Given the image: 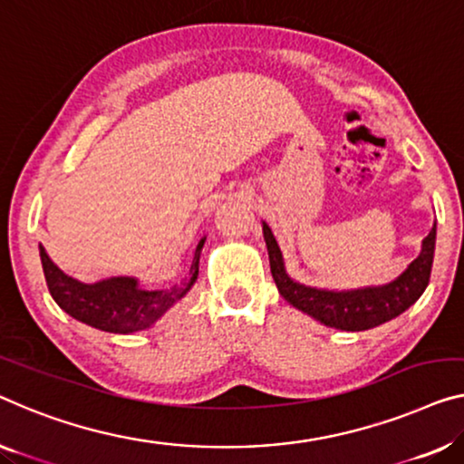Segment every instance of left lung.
Listing matches in <instances>:
<instances>
[{"label": "left lung", "mask_w": 464, "mask_h": 464, "mask_svg": "<svg viewBox=\"0 0 464 464\" xmlns=\"http://www.w3.org/2000/svg\"><path fill=\"white\" fill-rule=\"evenodd\" d=\"M262 233H265L271 273L279 294L292 306L300 308L302 313L310 314L313 319L327 324V327L342 331H364L396 319L398 314H402L406 308H411L420 298L431 276L435 225L423 239V250H420L419 258L412 260L411 266L396 281L382 287L352 289V292H327V289L306 287L292 281L285 273L281 250L266 223L262 225Z\"/></svg>", "instance_id": "left-lung-1"}]
</instances>
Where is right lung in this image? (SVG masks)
I'll return each instance as SVG.
<instances>
[{
	"label": "right lung",
	"instance_id": "add662e5",
	"mask_svg": "<svg viewBox=\"0 0 464 464\" xmlns=\"http://www.w3.org/2000/svg\"><path fill=\"white\" fill-rule=\"evenodd\" d=\"M202 247L204 239L196 247L189 279L183 285L160 289V292L141 289L137 281L129 279V276H114V279L87 285V283H81L62 273L44 247L39 250V256L47 289L64 313L81 323L92 324L95 329L108 331V334H135V331L148 329L150 324H154L172 304H177L189 292V287L198 279Z\"/></svg>",
	"mask_w": 464,
	"mask_h": 464
}]
</instances>
